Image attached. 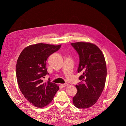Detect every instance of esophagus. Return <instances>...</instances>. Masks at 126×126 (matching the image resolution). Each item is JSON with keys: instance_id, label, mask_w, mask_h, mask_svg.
<instances>
[{"instance_id": "1", "label": "esophagus", "mask_w": 126, "mask_h": 126, "mask_svg": "<svg viewBox=\"0 0 126 126\" xmlns=\"http://www.w3.org/2000/svg\"><path fill=\"white\" fill-rule=\"evenodd\" d=\"M61 85L63 87H65L66 86H67L68 85V84L67 83H64V84H62Z\"/></svg>"}]
</instances>
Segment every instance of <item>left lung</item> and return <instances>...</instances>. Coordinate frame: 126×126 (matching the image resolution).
<instances>
[{"label": "left lung", "mask_w": 126, "mask_h": 126, "mask_svg": "<svg viewBox=\"0 0 126 126\" xmlns=\"http://www.w3.org/2000/svg\"><path fill=\"white\" fill-rule=\"evenodd\" d=\"M71 45L79 56L78 73L81 80L76 87L78 90L73 102L79 109L90 108L100 97L105 86L107 68L104 55L95 45L77 42Z\"/></svg>", "instance_id": "left-lung-1"}]
</instances>
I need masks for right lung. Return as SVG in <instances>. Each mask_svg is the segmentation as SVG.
Masks as SVG:
<instances>
[{"instance_id":"1","label":"right lung","mask_w":126,"mask_h":126,"mask_svg":"<svg viewBox=\"0 0 126 126\" xmlns=\"http://www.w3.org/2000/svg\"><path fill=\"white\" fill-rule=\"evenodd\" d=\"M61 45L39 43L26 47L16 63V75L19 89L25 97L37 108L50 103L59 89L56 84L43 79L49 75L46 68L48 57L58 51Z\"/></svg>"}]
</instances>
